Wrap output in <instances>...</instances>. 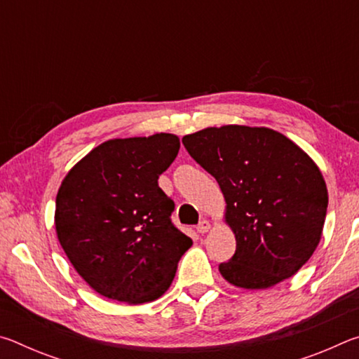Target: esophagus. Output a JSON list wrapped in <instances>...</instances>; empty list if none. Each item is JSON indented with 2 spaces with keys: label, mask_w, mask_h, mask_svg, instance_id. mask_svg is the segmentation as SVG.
<instances>
[{
  "label": "esophagus",
  "mask_w": 359,
  "mask_h": 359,
  "mask_svg": "<svg viewBox=\"0 0 359 359\" xmlns=\"http://www.w3.org/2000/svg\"><path fill=\"white\" fill-rule=\"evenodd\" d=\"M209 229H210V222H208V220H203L196 226V231H198V233H201V234H205Z\"/></svg>",
  "instance_id": "34e87169"
}]
</instances>
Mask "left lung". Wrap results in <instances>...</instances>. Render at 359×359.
<instances>
[{"label":"left lung","instance_id":"1","mask_svg":"<svg viewBox=\"0 0 359 359\" xmlns=\"http://www.w3.org/2000/svg\"><path fill=\"white\" fill-rule=\"evenodd\" d=\"M220 185L236 253L218 266L223 278L264 290L294 276L318 247L327 188L318 166L282 133L224 125L182 139Z\"/></svg>","mask_w":359,"mask_h":359}]
</instances>
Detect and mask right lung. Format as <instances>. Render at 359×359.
Masks as SVG:
<instances>
[{"mask_svg": "<svg viewBox=\"0 0 359 359\" xmlns=\"http://www.w3.org/2000/svg\"><path fill=\"white\" fill-rule=\"evenodd\" d=\"M175 135L111 139L71 168L57 193L66 257L96 293L144 304L166 293L191 239L174 226L158 177L179 154Z\"/></svg>", "mask_w": 359, "mask_h": 359, "instance_id": "right-lung-1", "label": "right lung"}]
</instances>
